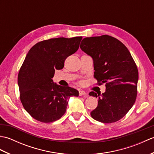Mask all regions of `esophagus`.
Here are the masks:
<instances>
[{
  "mask_svg": "<svg viewBox=\"0 0 154 154\" xmlns=\"http://www.w3.org/2000/svg\"><path fill=\"white\" fill-rule=\"evenodd\" d=\"M79 96H83V95H87V93L85 92L84 91L80 90V91H79Z\"/></svg>",
  "mask_w": 154,
  "mask_h": 154,
  "instance_id": "obj_1",
  "label": "esophagus"
}]
</instances>
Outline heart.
<instances>
[{"label":"heart","instance_id":"heart-1","mask_svg":"<svg viewBox=\"0 0 154 154\" xmlns=\"http://www.w3.org/2000/svg\"><path fill=\"white\" fill-rule=\"evenodd\" d=\"M80 84L83 85V81H80Z\"/></svg>","mask_w":154,"mask_h":154}]
</instances>
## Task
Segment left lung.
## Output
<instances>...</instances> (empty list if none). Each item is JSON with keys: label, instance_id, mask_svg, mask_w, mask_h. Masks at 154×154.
I'll list each match as a JSON object with an SVG mask.
<instances>
[{"label": "left lung", "instance_id": "obj_1", "mask_svg": "<svg viewBox=\"0 0 154 154\" xmlns=\"http://www.w3.org/2000/svg\"><path fill=\"white\" fill-rule=\"evenodd\" d=\"M80 48L93 59L94 77L97 84L105 83L106 86L102 94L94 91L89 93L99 99L91 115L101 122H115L135 103L138 80L135 61L125 45L109 35L84 38Z\"/></svg>", "mask_w": 154, "mask_h": 154}]
</instances>
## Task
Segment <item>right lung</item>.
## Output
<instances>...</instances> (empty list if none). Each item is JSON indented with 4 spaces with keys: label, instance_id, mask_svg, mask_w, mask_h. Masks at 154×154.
<instances>
[{
    "label": "right lung",
    "instance_id": "right-lung-1",
    "mask_svg": "<svg viewBox=\"0 0 154 154\" xmlns=\"http://www.w3.org/2000/svg\"><path fill=\"white\" fill-rule=\"evenodd\" d=\"M83 37L51 38L35 44L20 69V99L24 109L34 119L49 123L66 112L69 98L78 97V91L53 83L55 69H61L67 57L79 48Z\"/></svg>",
    "mask_w": 154,
    "mask_h": 154
}]
</instances>
